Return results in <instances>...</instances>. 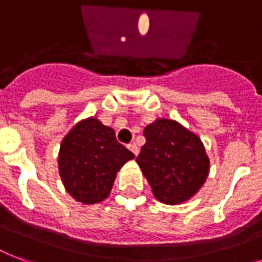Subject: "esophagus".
Segmentation results:
<instances>
[{
    "mask_svg": "<svg viewBox=\"0 0 262 262\" xmlns=\"http://www.w3.org/2000/svg\"><path fill=\"white\" fill-rule=\"evenodd\" d=\"M127 148H129V149H130V151L133 152V154H135L136 156L139 155L140 149H139V147H137V145H136V144H129V145H127Z\"/></svg>",
    "mask_w": 262,
    "mask_h": 262,
    "instance_id": "obj_1",
    "label": "esophagus"
}]
</instances>
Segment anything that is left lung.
Returning a JSON list of instances; mask_svg holds the SVG:
<instances>
[{"label": "left lung", "instance_id": "left-lung-1", "mask_svg": "<svg viewBox=\"0 0 262 262\" xmlns=\"http://www.w3.org/2000/svg\"><path fill=\"white\" fill-rule=\"evenodd\" d=\"M144 137L145 144L136 160L156 199L179 204L194 195L209 170L201 140L171 119L148 125Z\"/></svg>", "mask_w": 262, "mask_h": 262}]
</instances>
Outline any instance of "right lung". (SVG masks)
Segmentation results:
<instances>
[{
  "label": "right lung",
  "instance_id": "1",
  "mask_svg": "<svg viewBox=\"0 0 262 262\" xmlns=\"http://www.w3.org/2000/svg\"><path fill=\"white\" fill-rule=\"evenodd\" d=\"M133 158L117 141L111 127L90 118L76 125L63 139L58 156L59 175L73 199L96 204L110 194L117 171Z\"/></svg>",
  "mask_w": 262,
  "mask_h": 262
}]
</instances>
